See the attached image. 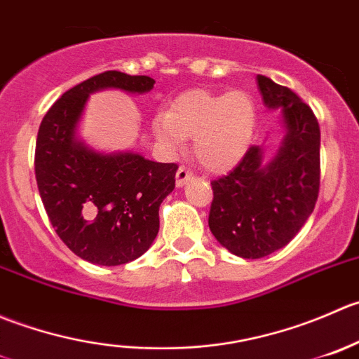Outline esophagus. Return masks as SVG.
<instances>
[{
  "mask_svg": "<svg viewBox=\"0 0 359 359\" xmlns=\"http://www.w3.org/2000/svg\"><path fill=\"white\" fill-rule=\"evenodd\" d=\"M190 178H194V172L184 168V165H180L178 172H176V187H183Z\"/></svg>",
  "mask_w": 359,
  "mask_h": 359,
  "instance_id": "obj_1",
  "label": "esophagus"
}]
</instances>
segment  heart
<instances>
[{"label": "heart", "mask_w": 359, "mask_h": 359, "mask_svg": "<svg viewBox=\"0 0 359 359\" xmlns=\"http://www.w3.org/2000/svg\"><path fill=\"white\" fill-rule=\"evenodd\" d=\"M257 126V108L246 92L180 95L168 113L154 118V134L164 147L178 148L194 137V154L208 171H226L246 154Z\"/></svg>", "instance_id": "obj_1"}]
</instances>
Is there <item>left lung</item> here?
Returning a JSON list of instances; mask_svg holds the SVG:
<instances>
[{"instance_id":"left-lung-1","label":"left lung","mask_w":359,"mask_h":359,"mask_svg":"<svg viewBox=\"0 0 359 359\" xmlns=\"http://www.w3.org/2000/svg\"><path fill=\"white\" fill-rule=\"evenodd\" d=\"M264 104L281 109L285 140L265 161L251 147L226 176L211 181L209 229L241 258H264L285 248L314 211L319 194V123L312 109L271 78L258 74Z\"/></svg>"}]
</instances>
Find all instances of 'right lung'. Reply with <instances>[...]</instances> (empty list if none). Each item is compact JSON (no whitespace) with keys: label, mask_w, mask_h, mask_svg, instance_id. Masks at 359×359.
Returning <instances> with one entry per match:
<instances>
[{"label":"right lung","mask_w":359,"mask_h":359,"mask_svg":"<svg viewBox=\"0 0 359 359\" xmlns=\"http://www.w3.org/2000/svg\"><path fill=\"white\" fill-rule=\"evenodd\" d=\"M154 83L143 74L104 71L64 92L41 120L34 151L41 202L62 243L90 264H129L151 246L158 208L175 190L178 165L133 151H95L78 140V122L92 92L143 94Z\"/></svg>","instance_id":"obj_1"}]
</instances>
